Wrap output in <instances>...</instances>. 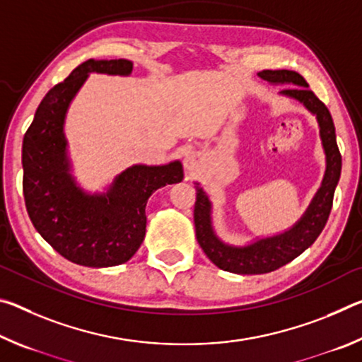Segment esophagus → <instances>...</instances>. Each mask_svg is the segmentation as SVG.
I'll return each mask as SVG.
<instances>
[{"label":"esophagus","mask_w":362,"mask_h":362,"mask_svg":"<svg viewBox=\"0 0 362 362\" xmlns=\"http://www.w3.org/2000/svg\"><path fill=\"white\" fill-rule=\"evenodd\" d=\"M185 168L187 170H189V173H193V170H196V168H198V156L194 155V153H189V155H187L185 158Z\"/></svg>","instance_id":"34e87169"}]
</instances>
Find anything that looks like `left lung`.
<instances>
[{"label": "left lung", "mask_w": 362, "mask_h": 362, "mask_svg": "<svg viewBox=\"0 0 362 362\" xmlns=\"http://www.w3.org/2000/svg\"><path fill=\"white\" fill-rule=\"evenodd\" d=\"M269 84H289L279 95L302 103L311 115L316 116L320 127L321 145L326 155V170L313 199L291 228L272 236L255 238L252 243L236 246L220 240L214 230L212 201L199 182H194V228L196 240L214 265L223 272L236 274H263L274 272L292 262L308 249L320 236L326 225L337 183L340 179L341 156L335 140V126L327 107L308 89L305 79L291 70H263L257 73Z\"/></svg>", "instance_id": "left-lung-1"}]
</instances>
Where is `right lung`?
Returning a JSON list of instances; mask_svg holds the SVG:
<instances>
[{
  "label": "right lung",
  "mask_w": 362,
  "mask_h": 362,
  "mask_svg": "<svg viewBox=\"0 0 362 362\" xmlns=\"http://www.w3.org/2000/svg\"><path fill=\"white\" fill-rule=\"evenodd\" d=\"M132 66L126 59H89L78 65L45 95L23 137V196L30 220L60 255L83 267H116L129 260L145 238L146 201L158 188L183 180L179 159L161 166L134 164L94 193L73 175L65 137L73 99L90 73L129 76Z\"/></svg>",
  "instance_id": "obj_1"
}]
</instances>
